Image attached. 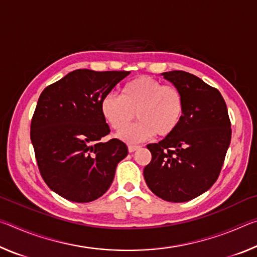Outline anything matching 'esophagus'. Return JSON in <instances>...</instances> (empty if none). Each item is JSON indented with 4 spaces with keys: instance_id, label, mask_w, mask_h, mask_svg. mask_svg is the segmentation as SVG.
Masks as SVG:
<instances>
[{
    "instance_id": "esophagus-1",
    "label": "esophagus",
    "mask_w": 257,
    "mask_h": 257,
    "mask_svg": "<svg viewBox=\"0 0 257 257\" xmlns=\"http://www.w3.org/2000/svg\"><path fill=\"white\" fill-rule=\"evenodd\" d=\"M138 149H139V146H137V145H129V146H128V151H129V153H133V152L137 151Z\"/></svg>"
}]
</instances>
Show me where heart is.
<instances>
[{
	"label": "heart",
	"instance_id": "heart-1",
	"mask_svg": "<svg viewBox=\"0 0 257 257\" xmlns=\"http://www.w3.org/2000/svg\"><path fill=\"white\" fill-rule=\"evenodd\" d=\"M184 112V96L179 89L146 76L128 81L121 96L111 93L101 101L104 120L116 132L126 127L137 114L140 122L118 135L127 143L142 142L154 134L169 136L180 124Z\"/></svg>",
	"mask_w": 257,
	"mask_h": 257
}]
</instances>
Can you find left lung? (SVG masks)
<instances>
[{
    "mask_svg": "<svg viewBox=\"0 0 257 257\" xmlns=\"http://www.w3.org/2000/svg\"><path fill=\"white\" fill-rule=\"evenodd\" d=\"M181 92L185 112L176 132L155 144L144 179L156 196L172 203L190 201L216 181L231 139L228 110L220 92L191 73H161Z\"/></svg>",
    "mask_w": 257,
    "mask_h": 257,
    "instance_id": "left-lung-1",
    "label": "left lung"
}]
</instances>
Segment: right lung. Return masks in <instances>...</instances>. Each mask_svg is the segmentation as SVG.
I'll list each match as a JSON object with an SVG mask.
<instances>
[{"label":"right lung","mask_w":257,"mask_h":257,"mask_svg":"<svg viewBox=\"0 0 257 257\" xmlns=\"http://www.w3.org/2000/svg\"><path fill=\"white\" fill-rule=\"evenodd\" d=\"M129 71L78 69L43 90L30 125V139L46 185L61 197L88 203L101 197L128 155L101 113L102 98Z\"/></svg>","instance_id":"obj_1"}]
</instances>
